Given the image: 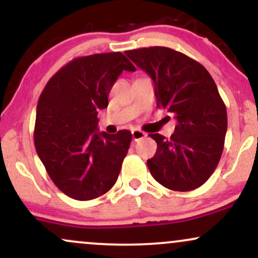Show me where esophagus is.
Segmentation results:
<instances>
[{
	"label": "esophagus",
	"mask_w": 258,
	"mask_h": 258,
	"mask_svg": "<svg viewBox=\"0 0 258 258\" xmlns=\"http://www.w3.org/2000/svg\"><path fill=\"white\" fill-rule=\"evenodd\" d=\"M146 136H147L146 133H144L143 131H139V130H133V131H132V139L135 142H137V141H139V139L144 138Z\"/></svg>",
	"instance_id": "1"
}]
</instances>
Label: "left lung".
<instances>
[{
    "instance_id": "left-lung-1",
    "label": "left lung",
    "mask_w": 258,
    "mask_h": 258,
    "mask_svg": "<svg viewBox=\"0 0 258 258\" xmlns=\"http://www.w3.org/2000/svg\"><path fill=\"white\" fill-rule=\"evenodd\" d=\"M154 82L156 105L174 115L170 138L149 135L158 144L147 161L156 182L189 191L210 178L220 162L227 132V110L217 86L200 63L167 47L125 52Z\"/></svg>"
}]
</instances>
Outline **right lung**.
Instances as JSON below:
<instances>
[{
	"label": "right lung",
	"mask_w": 258,
	"mask_h": 258,
	"mask_svg": "<svg viewBox=\"0 0 258 258\" xmlns=\"http://www.w3.org/2000/svg\"><path fill=\"white\" fill-rule=\"evenodd\" d=\"M123 70L136 68L121 52L75 58L49 79L38 98L37 155L59 190L75 200L110 190L128 152L131 132H99L97 117Z\"/></svg>",
	"instance_id": "1"
}]
</instances>
